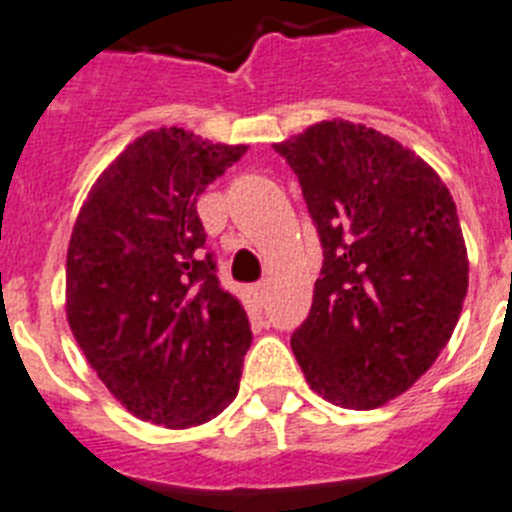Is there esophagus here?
<instances>
[{
    "label": "esophagus",
    "instance_id": "34e87169",
    "mask_svg": "<svg viewBox=\"0 0 512 512\" xmlns=\"http://www.w3.org/2000/svg\"><path fill=\"white\" fill-rule=\"evenodd\" d=\"M267 293H270V283H267V280H260V283L252 288V296H255L257 303H265Z\"/></svg>",
    "mask_w": 512,
    "mask_h": 512
}]
</instances>
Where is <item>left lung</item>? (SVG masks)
<instances>
[{
  "instance_id": "8db88e82",
  "label": "left lung",
  "mask_w": 512,
  "mask_h": 512,
  "mask_svg": "<svg viewBox=\"0 0 512 512\" xmlns=\"http://www.w3.org/2000/svg\"><path fill=\"white\" fill-rule=\"evenodd\" d=\"M273 147L324 247L293 354L329 403L385 405L434 365L462 313L469 262L457 204L431 165L365 124L331 119Z\"/></svg>"
}]
</instances>
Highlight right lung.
<instances>
[{"mask_svg": "<svg viewBox=\"0 0 512 512\" xmlns=\"http://www.w3.org/2000/svg\"><path fill=\"white\" fill-rule=\"evenodd\" d=\"M247 153L181 127L137 137L91 186L66 257V313L109 393L168 428L237 398L250 319L216 278L196 199Z\"/></svg>", "mask_w": 512, "mask_h": 512, "instance_id": "add662e5", "label": "right lung"}]
</instances>
